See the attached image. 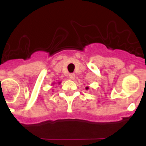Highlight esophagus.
Segmentation results:
<instances>
[{"label":"esophagus","mask_w":146,"mask_h":146,"mask_svg":"<svg viewBox=\"0 0 146 146\" xmlns=\"http://www.w3.org/2000/svg\"><path fill=\"white\" fill-rule=\"evenodd\" d=\"M69 78H70L71 80H74V78H75V74H69Z\"/></svg>","instance_id":"34e87169"}]
</instances>
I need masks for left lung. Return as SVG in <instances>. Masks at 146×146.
<instances>
[{
	"mask_svg": "<svg viewBox=\"0 0 146 146\" xmlns=\"http://www.w3.org/2000/svg\"><path fill=\"white\" fill-rule=\"evenodd\" d=\"M88 88H89L88 87H86V90H88Z\"/></svg>",
	"mask_w": 146,
	"mask_h": 146,
	"instance_id": "left-lung-1",
	"label": "left lung"
}]
</instances>
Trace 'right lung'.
Returning a JSON list of instances; mask_svg holds the SVG:
<instances>
[{
	"label": "right lung",
	"instance_id": "1",
	"mask_svg": "<svg viewBox=\"0 0 146 146\" xmlns=\"http://www.w3.org/2000/svg\"><path fill=\"white\" fill-rule=\"evenodd\" d=\"M59 83H60V82H59Z\"/></svg>",
	"mask_w": 146,
	"mask_h": 146
}]
</instances>
